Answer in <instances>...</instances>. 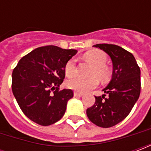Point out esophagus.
I'll use <instances>...</instances> for the list:
<instances>
[{"instance_id": "obj_1", "label": "esophagus", "mask_w": 151, "mask_h": 151, "mask_svg": "<svg viewBox=\"0 0 151 151\" xmlns=\"http://www.w3.org/2000/svg\"><path fill=\"white\" fill-rule=\"evenodd\" d=\"M73 95L75 97H82L83 95V93H81V92H78V91H74L73 92Z\"/></svg>"}]
</instances>
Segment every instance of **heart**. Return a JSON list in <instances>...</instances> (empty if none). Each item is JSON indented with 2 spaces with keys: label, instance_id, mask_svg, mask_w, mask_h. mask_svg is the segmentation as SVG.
Segmentation results:
<instances>
[{
  "label": "heart",
  "instance_id": "obj_1",
  "mask_svg": "<svg viewBox=\"0 0 151 151\" xmlns=\"http://www.w3.org/2000/svg\"><path fill=\"white\" fill-rule=\"evenodd\" d=\"M86 61L91 63L94 68L92 69L91 75L97 76L100 79H107L110 76V69L106 66L108 57L103 51L92 50L84 55ZM76 72V60L73 58L69 59L65 65V73L67 77H72ZM99 84L98 79L95 77L91 78H82L79 77H73L66 82L65 85L69 89L76 91L86 92L95 88Z\"/></svg>",
  "mask_w": 151,
  "mask_h": 151
}]
</instances>
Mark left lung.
<instances>
[{"label": "left lung", "instance_id": "8db88e82", "mask_svg": "<svg viewBox=\"0 0 151 151\" xmlns=\"http://www.w3.org/2000/svg\"><path fill=\"white\" fill-rule=\"evenodd\" d=\"M108 53L113 65L112 78L104 91L95 96L94 105L86 109L89 120L97 126L110 128L129 114L141 92V70L134 56L121 47L99 43L95 45Z\"/></svg>", "mask_w": 151, "mask_h": 151}]
</instances>
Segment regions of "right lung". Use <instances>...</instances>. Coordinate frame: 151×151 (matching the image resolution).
<instances>
[{
	"instance_id": "1",
	"label": "right lung",
	"mask_w": 151,
	"mask_h": 151,
	"mask_svg": "<svg viewBox=\"0 0 151 151\" xmlns=\"http://www.w3.org/2000/svg\"><path fill=\"white\" fill-rule=\"evenodd\" d=\"M78 52L48 45L35 48L18 61L12 73V91L22 112L35 123L47 126L60 120L69 89L60 91L65 77V65Z\"/></svg>"
}]
</instances>
